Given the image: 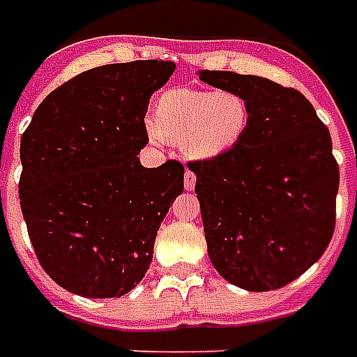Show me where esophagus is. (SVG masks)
I'll return each mask as SVG.
<instances>
[{
  "label": "esophagus",
  "mask_w": 357,
  "mask_h": 357,
  "mask_svg": "<svg viewBox=\"0 0 357 357\" xmlns=\"http://www.w3.org/2000/svg\"><path fill=\"white\" fill-rule=\"evenodd\" d=\"M194 186H196V174L192 173L190 169H186L184 171V188L186 190H194Z\"/></svg>",
  "instance_id": "esophagus-1"
}]
</instances>
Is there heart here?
Segmentation results:
<instances>
[{
	"instance_id": "1",
	"label": "heart",
	"mask_w": 357,
	"mask_h": 357,
	"mask_svg": "<svg viewBox=\"0 0 357 357\" xmlns=\"http://www.w3.org/2000/svg\"><path fill=\"white\" fill-rule=\"evenodd\" d=\"M248 123L250 107L240 93L174 88L159 96L155 117L144 121V130L153 144H178L186 158L204 161L232 150Z\"/></svg>"
}]
</instances>
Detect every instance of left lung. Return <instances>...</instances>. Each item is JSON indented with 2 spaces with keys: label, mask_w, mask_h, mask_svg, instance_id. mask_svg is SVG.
I'll return each mask as SVG.
<instances>
[{
  "label": "left lung",
  "mask_w": 357,
  "mask_h": 357,
  "mask_svg": "<svg viewBox=\"0 0 357 357\" xmlns=\"http://www.w3.org/2000/svg\"><path fill=\"white\" fill-rule=\"evenodd\" d=\"M199 80L240 93L250 107L232 150L188 163L209 259L250 292L287 287L335 232L338 165L328 128L294 88L231 70H199Z\"/></svg>",
  "instance_id": "left-lung-1"
}]
</instances>
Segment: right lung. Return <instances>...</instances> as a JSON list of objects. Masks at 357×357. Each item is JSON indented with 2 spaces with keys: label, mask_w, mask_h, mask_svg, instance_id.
Wrapping results in <instances>:
<instances>
[{
  "label": "right lung",
  "mask_w": 357,
  "mask_h": 357,
  "mask_svg": "<svg viewBox=\"0 0 357 357\" xmlns=\"http://www.w3.org/2000/svg\"><path fill=\"white\" fill-rule=\"evenodd\" d=\"M171 61L84 70L38 105L21 138L19 198L44 271L84 298L130 292L153 257L159 225L184 190L183 163L148 169L144 117Z\"/></svg>",
  "instance_id": "add662e5"
}]
</instances>
